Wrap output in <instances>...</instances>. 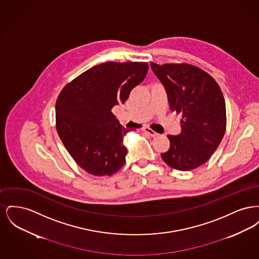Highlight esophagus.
I'll return each mask as SVG.
<instances>
[{
  "mask_svg": "<svg viewBox=\"0 0 259 259\" xmlns=\"http://www.w3.org/2000/svg\"><path fill=\"white\" fill-rule=\"evenodd\" d=\"M144 131L146 132V133H148V135L151 136V137H156V136H158V133H156L155 131H153L151 128H149V127H145L144 128Z\"/></svg>",
  "mask_w": 259,
  "mask_h": 259,
  "instance_id": "1",
  "label": "esophagus"
}]
</instances>
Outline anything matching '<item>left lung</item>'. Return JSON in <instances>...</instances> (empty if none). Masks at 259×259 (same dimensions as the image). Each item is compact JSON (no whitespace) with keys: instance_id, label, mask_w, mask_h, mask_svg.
<instances>
[{"instance_id":"1","label":"left lung","mask_w":259,"mask_h":259,"mask_svg":"<svg viewBox=\"0 0 259 259\" xmlns=\"http://www.w3.org/2000/svg\"><path fill=\"white\" fill-rule=\"evenodd\" d=\"M150 66L166 89L170 110L183 114L182 133L167 136L170 148L161 157L179 171L196 169L209 160L225 133L222 89L207 72L187 63Z\"/></svg>"}]
</instances>
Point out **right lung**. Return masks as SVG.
I'll list each match as a JSON object with an SVG mask.
<instances>
[{
  "label": "right lung",
  "mask_w": 259,
  "mask_h": 259,
  "mask_svg": "<svg viewBox=\"0 0 259 259\" xmlns=\"http://www.w3.org/2000/svg\"><path fill=\"white\" fill-rule=\"evenodd\" d=\"M147 62H106L79 74L56 100V130L70 155L93 176H111L125 163V129L111 109L124 103L148 73Z\"/></svg>",
  "instance_id": "add662e5"
}]
</instances>
